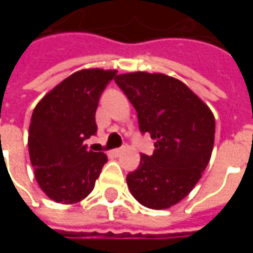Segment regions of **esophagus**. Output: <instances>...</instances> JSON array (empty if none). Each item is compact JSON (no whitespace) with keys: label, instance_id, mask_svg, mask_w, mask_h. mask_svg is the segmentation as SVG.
I'll return each mask as SVG.
<instances>
[{"label":"esophagus","instance_id":"esophagus-1","mask_svg":"<svg viewBox=\"0 0 253 253\" xmlns=\"http://www.w3.org/2000/svg\"><path fill=\"white\" fill-rule=\"evenodd\" d=\"M123 150H125V148H118V149H114V150H112V153L115 154V156H119V154H121L122 152H123Z\"/></svg>","mask_w":253,"mask_h":253}]
</instances>
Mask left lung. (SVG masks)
I'll return each mask as SVG.
<instances>
[{
	"label": "left lung",
	"mask_w": 253,
	"mask_h": 253,
	"mask_svg": "<svg viewBox=\"0 0 253 253\" xmlns=\"http://www.w3.org/2000/svg\"><path fill=\"white\" fill-rule=\"evenodd\" d=\"M115 83L130 100L142 134L154 139L152 156L141 153L127 186L141 205L161 210L186 198L210 161L214 115L177 78L161 73L119 74Z\"/></svg>",
	"instance_id": "1"
}]
</instances>
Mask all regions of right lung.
I'll use <instances>...</instances> for the list:
<instances>
[{
  "label": "right lung",
  "mask_w": 253,
  "mask_h": 253,
  "mask_svg": "<svg viewBox=\"0 0 253 253\" xmlns=\"http://www.w3.org/2000/svg\"><path fill=\"white\" fill-rule=\"evenodd\" d=\"M116 70L85 69L73 73L38 103L32 112L28 149L35 177L50 199L63 205L92 192L104 153L88 150L84 141L97 131L96 110Z\"/></svg>",
  "instance_id": "obj_1"
}]
</instances>
